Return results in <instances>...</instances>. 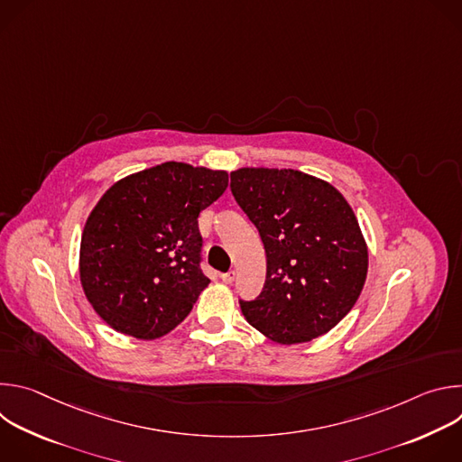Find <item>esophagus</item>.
I'll return each mask as SVG.
<instances>
[{
    "label": "esophagus",
    "mask_w": 462,
    "mask_h": 462,
    "mask_svg": "<svg viewBox=\"0 0 462 462\" xmlns=\"http://www.w3.org/2000/svg\"><path fill=\"white\" fill-rule=\"evenodd\" d=\"M221 280H223V283H234V280H236V273L234 271H230V273H225V274H221Z\"/></svg>",
    "instance_id": "esophagus-1"
}]
</instances>
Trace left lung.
Listing matches in <instances>:
<instances>
[{
	"label": "left lung",
	"mask_w": 462,
	"mask_h": 462,
	"mask_svg": "<svg viewBox=\"0 0 462 462\" xmlns=\"http://www.w3.org/2000/svg\"><path fill=\"white\" fill-rule=\"evenodd\" d=\"M230 177L267 252L265 287L241 301L246 321L282 346L328 333L367 278V243L351 205L333 184L298 170L239 168Z\"/></svg>",
	"instance_id": "obj_1"
}]
</instances>
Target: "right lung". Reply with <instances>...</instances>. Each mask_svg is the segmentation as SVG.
I'll return each mask as SVG.
<instances>
[{
	"label": "right lung",
	"mask_w": 462,
	"mask_h": 462,
	"mask_svg": "<svg viewBox=\"0 0 462 462\" xmlns=\"http://www.w3.org/2000/svg\"><path fill=\"white\" fill-rule=\"evenodd\" d=\"M228 186L225 170L162 162L106 189L80 241L79 273L95 312L137 340L168 335L210 280L201 273L199 214Z\"/></svg>",
	"instance_id": "add662e5"
}]
</instances>
